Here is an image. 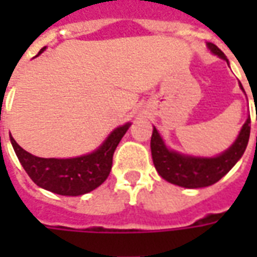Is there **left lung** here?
Masks as SVG:
<instances>
[{
    "instance_id": "obj_1",
    "label": "left lung",
    "mask_w": 257,
    "mask_h": 257,
    "mask_svg": "<svg viewBox=\"0 0 257 257\" xmlns=\"http://www.w3.org/2000/svg\"><path fill=\"white\" fill-rule=\"evenodd\" d=\"M206 45L213 55L227 62L226 55L215 44L208 42ZM239 86L243 90L242 85L239 84ZM249 135H250V117H248L242 125L235 142L226 151H223L216 157H194L168 149L161 135L158 134V131L154 126L150 143L153 162L160 176L169 183L176 184L184 189L208 187L219 182L242 157L248 146Z\"/></svg>"
}]
</instances>
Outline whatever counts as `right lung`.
<instances>
[{"mask_svg":"<svg viewBox=\"0 0 257 257\" xmlns=\"http://www.w3.org/2000/svg\"><path fill=\"white\" fill-rule=\"evenodd\" d=\"M47 48H42L41 55ZM131 126L121 125L107 136L99 149L75 158H41L27 153L11 136V143L31 180L41 189L59 195H82L97 189L110 175L112 156L118 143Z\"/></svg>","mask_w":257,"mask_h":257,"instance_id":"add662e5","label":"right lung"}]
</instances>
